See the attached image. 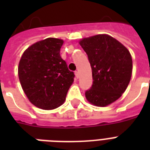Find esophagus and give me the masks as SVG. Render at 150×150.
<instances>
[{
  "instance_id": "obj_1",
  "label": "esophagus",
  "mask_w": 150,
  "mask_h": 150,
  "mask_svg": "<svg viewBox=\"0 0 150 150\" xmlns=\"http://www.w3.org/2000/svg\"><path fill=\"white\" fill-rule=\"evenodd\" d=\"M75 77L77 78V79H79V71H75Z\"/></svg>"
}]
</instances>
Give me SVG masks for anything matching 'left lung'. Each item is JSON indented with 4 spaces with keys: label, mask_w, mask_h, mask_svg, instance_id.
<instances>
[{
    "label": "left lung",
    "mask_w": 150,
    "mask_h": 150,
    "mask_svg": "<svg viewBox=\"0 0 150 150\" xmlns=\"http://www.w3.org/2000/svg\"><path fill=\"white\" fill-rule=\"evenodd\" d=\"M88 55L93 84L86 92V98L96 107H106L122 96L132 73L129 50L107 34L83 38L79 41Z\"/></svg>",
    "instance_id": "1"
}]
</instances>
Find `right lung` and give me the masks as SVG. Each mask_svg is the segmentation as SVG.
I'll return each instance as SVG.
<instances>
[{"label": "right lung", "instance_id": "1", "mask_svg": "<svg viewBox=\"0 0 150 150\" xmlns=\"http://www.w3.org/2000/svg\"><path fill=\"white\" fill-rule=\"evenodd\" d=\"M63 40L47 38L27 48L21 57L18 74L22 88L38 108L53 110L63 104L74 82V72L60 56Z\"/></svg>", "mask_w": 150, "mask_h": 150}]
</instances>
